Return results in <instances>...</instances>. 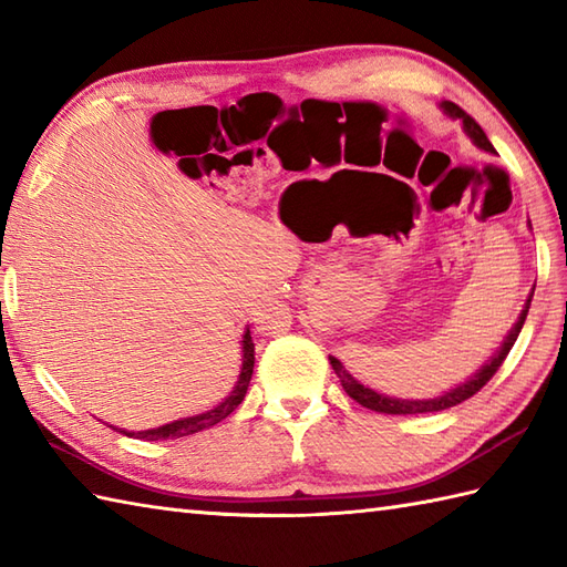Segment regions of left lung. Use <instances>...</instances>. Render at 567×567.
<instances>
[{
  "label": "left lung",
  "mask_w": 567,
  "mask_h": 567,
  "mask_svg": "<svg viewBox=\"0 0 567 567\" xmlns=\"http://www.w3.org/2000/svg\"><path fill=\"white\" fill-rule=\"evenodd\" d=\"M441 110H443L445 114H449L451 118H457V122H463V131H465V134L470 136V141H473L480 151L497 153L495 146H492V143H489V138L485 136V131L480 128V124L475 122V118L470 116V114H465V112L461 110V106L453 104V102H441ZM534 290H536V285H534ZM534 290H532V295L526 297V305H524V309H522L519 319H516V323L509 329V333L504 336V341H502V346L495 351V355H492V358L487 360V363L475 372V375H470L465 382L455 384V388L449 390V392H443V394H439V396H431V400H400V396H390V394H382V392L370 390L368 384L358 382V380L351 375V372H348V370L343 368L341 360L333 358V355H329L331 368L336 370V375H339L346 394L351 396V400H355L358 404H363V406L372 409V412H380V414H429V412H443V409H451V406H455V404H461V402L470 400V396H473V394H477V392L483 390L485 384L492 380V375H495V372L499 370V365L504 363V358L509 355L514 341L519 339L522 327H524L526 315H528V307H532Z\"/></svg>",
  "instance_id": "1"
}]
</instances>
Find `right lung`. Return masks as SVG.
Wrapping results in <instances>:
<instances>
[{
    "instance_id": "obj_1",
    "label": "right lung",
    "mask_w": 567,
    "mask_h": 567,
    "mask_svg": "<svg viewBox=\"0 0 567 567\" xmlns=\"http://www.w3.org/2000/svg\"><path fill=\"white\" fill-rule=\"evenodd\" d=\"M252 363H256V346H252L250 329H246L244 331V339H240V372H238V380H236L234 390L228 392V396H226L224 402L212 406L209 412L177 419V421H171V424H163L158 429H146V431L118 429V433H124V436H131V439H143V441H167V439L192 436V433H199L204 429L219 424V421H224L240 402H244V396L248 392V384H250V375H252Z\"/></svg>"
}]
</instances>
